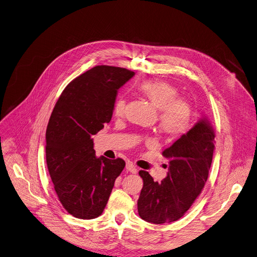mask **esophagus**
Here are the masks:
<instances>
[{"instance_id":"esophagus-1","label":"esophagus","mask_w":257,"mask_h":257,"mask_svg":"<svg viewBox=\"0 0 257 257\" xmlns=\"http://www.w3.org/2000/svg\"><path fill=\"white\" fill-rule=\"evenodd\" d=\"M126 169H127V171H129V172H131L133 174L137 172V169H136L135 165H133L132 163H130V162H128L127 164H126Z\"/></svg>"}]
</instances>
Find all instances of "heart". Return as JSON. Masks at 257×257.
Listing matches in <instances>:
<instances>
[{
	"label": "heart",
	"mask_w": 257,
	"mask_h": 257,
	"mask_svg": "<svg viewBox=\"0 0 257 257\" xmlns=\"http://www.w3.org/2000/svg\"><path fill=\"white\" fill-rule=\"evenodd\" d=\"M139 91L159 109L158 124L163 134L170 138H177L189 130L192 108L185 99L177 97L178 90L176 87L164 81L151 80L142 83ZM125 108L126 100L123 97H119L114 101V115H123Z\"/></svg>",
	"instance_id": "1"
}]
</instances>
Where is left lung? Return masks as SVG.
<instances>
[{
	"label": "left lung",
	"mask_w": 257,
	"mask_h": 257,
	"mask_svg": "<svg viewBox=\"0 0 257 257\" xmlns=\"http://www.w3.org/2000/svg\"><path fill=\"white\" fill-rule=\"evenodd\" d=\"M214 129L207 118L201 119L188 133L162 155L169 160L167 176L160 183L148 171L141 170L144 180L137 201L138 214L156 224L178 220L201 194L211 167Z\"/></svg>",
	"instance_id": "8db88e82"
}]
</instances>
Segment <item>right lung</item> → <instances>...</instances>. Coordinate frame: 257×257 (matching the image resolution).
<instances>
[{"mask_svg":"<svg viewBox=\"0 0 257 257\" xmlns=\"http://www.w3.org/2000/svg\"><path fill=\"white\" fill-rule=\"evenodd\" d=\"M133 76L123 67H92L64 88L51 113L46 162L58 200L77 218L101 215L125 167L121 158H97L91 136L109 123L116 92Z\"/></svg>","mask_w":257,"mask_h":257,"instance_id":"add662e5","label":"right lung"}]
</instances>
